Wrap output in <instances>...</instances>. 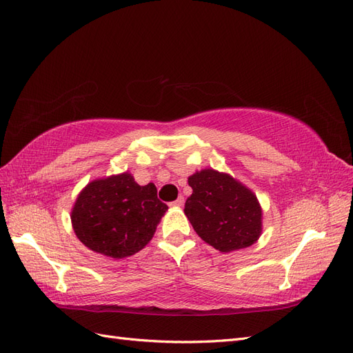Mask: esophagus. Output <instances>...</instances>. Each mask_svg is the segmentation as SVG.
<instances>
[{
    "mask_svg": "<svg viewBox=\"0 0 353 353\" xmlns=\"http://www.w3.org/2000/svg\"><path fill=\"white\" fill-rule=\"evenodd\" d=\"M170 206H172V208H181V206H184V197H178L175 201L170 203Z\"/></svg>",
    "mask_w": 353,
    "mask_h": 353,
    "instance_id": "esophagus-1",
    "label": "esophagus"
}]
</instances>
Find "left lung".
Here are the masks:
<instances>
[{"label":"left lung","instance_id":"8db88e82","mask_svg":"<svg viewBox=\"0 0 353 353\" xmlns=\"http://www.w3.org/2000/svg\"><path fill=\"white\" fill-rule=\"evenodd\" d=\"M193 193L185 216L199 237L219 252L245 249L262 234V208L250 188L225 172L206 168L188 176Z\"/></svg>","mask_w":353,"mask_h":353}]
</instances>
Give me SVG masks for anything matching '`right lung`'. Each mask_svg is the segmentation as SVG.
Wrapping results in <instances>:
<instances>
[{
	"mask_svg": "<svg viewBox=\"0 0 353 353\" xmlns=\"http://www.w3.org/2000/svg\"><path fill=\"white\" fill-rule=\"evenodd\" d=\"M168 206L153 183L138 185L130 172L94 179L70 212L79 241L95 253L122 259L145 248Z\"/></svg>",
	"mask_w": 353,
	"mask_h": 353,
	"instance_id": "obj_1",
	"label": "right lung"
}]
</instances>
